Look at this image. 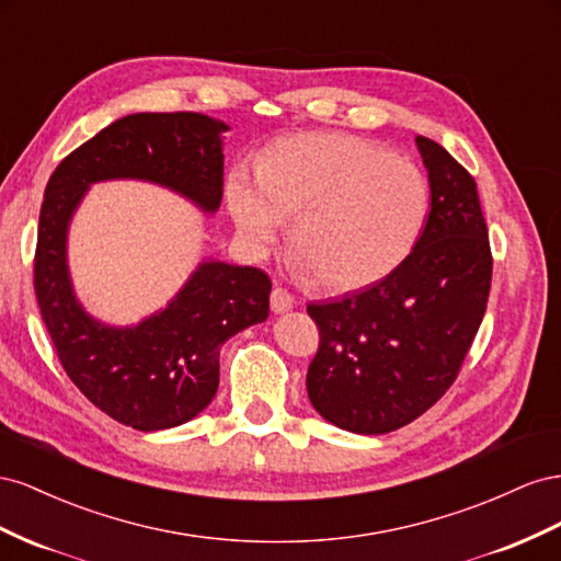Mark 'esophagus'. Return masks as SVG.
<instances>
[{"instance_id": "34e87169", "label": "esophagus", "mask_w": 561, "mask_h": 561, "mask_svg": "<svg viewBox=\"0 0 561 561\" xmlns=\"http://www.w3.org/2000/svg\"><path fill=\"white\" fill-rule=\"evenodd\" d=\"M270 308L275 314H284L294 308V296L286 289H272L270 294Z\"/></svg>"}]
</instances>
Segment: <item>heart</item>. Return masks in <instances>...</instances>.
Masks as SVG:
<instances>
[{"mask_svg":"<svg viewBox=\"0 0 561 561\" xmlns=\"http://www.w3.org/2000/svg\"><path fill=\"white\" fill-rule=\"evenodd\" d=\"M226 202L239 239L263 255L294 220L302 277L329 291H357L388 277L419 244L430 216V183L419 164L347 134L282 140L259 164V181L237 169Z\"/></svg>","mask_w":561,"mask_h":561,"instance_id":"heart-1","label":"heart"}]
</instances>
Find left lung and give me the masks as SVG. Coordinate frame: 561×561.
Wrapping results in <instances>:
<instances>
[{
  "mask_svg": "<svg viewBox=\"0 0 561 561\" xmlns=\"http://www.w3.org/2000/svg\"><path fill=\"white\" fill-rule=\"evenodd\" d=\"M430 181L419 244L388 277L312 302L319 350L308 369L314 411L357 435H386L451 388L491 289L489 232L477 183L439 142L415 136Z\"/></svg>",
  "mask_w": 561,
  "mask_h": 561,
  "instance_id": "8db88e82",
  "label": "left lung"
}]
</instances>
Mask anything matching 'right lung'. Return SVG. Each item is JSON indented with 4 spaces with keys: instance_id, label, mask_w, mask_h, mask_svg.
Returning a JSON list of instances; mask_svg holds the SVG:
<instances>
[{
    "instance_id": "1",
    "label": "right lung",
    "mask_w": 561,
    "mask_h": 561,
    "mask_svg": "<svg viewBox=\"0 0 561 561\" xmlns=\"http://www.w3.org/2000/svg\"><path fill=\"white\" fill-rule=\"evenodd\" d=\"M199 112H138L112 122L51 173L39 211L35 291L62 369L91 404L140 432L183 425L211 404L220 345L261 324L272 282L259 267L202 259L162 310L115 327L79 302L68 265L70 222L95 183L142 181L206 216L222 199V134Z\"/></svg>"
}]
</instances>
